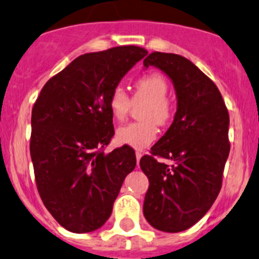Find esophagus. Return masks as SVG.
Wrapping results in <instances>:
<instances>
[{"label":"esophagus","mask_w":259,"mask_h":259,"mask_svg":"<svg viewBox=\"0 0 259 259\" xmlns=\"http://www.w3.org/2000/svg\"><path fill=\"white\" fill-rule=\"evenodd\" d=\"M141 157H142V153H141V152H136V159H137V166H138V164H140Z\"/></svg>","instance_id":"1"}]
</instances>
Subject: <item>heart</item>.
Wrapping results in <instances>:
<instances>
[{
	"mask_svg": "<svg viewBox=\"0 0 259 259\" xmlns=\"http://www.w3.org/2000/svg\"><path fill=\"white\" fill-rule=\"evenodd\" d=\"M167 93V81L158 73L146 74L136 81L132 102L145 103L140 110V118L143 121L119 127L116 132V141L119 145L143 149L156 140L157 128L154 123L162 126L172 116V106L166 98ZM108 108L114 121H123L128 114L131 100L121 86L112 90L108 98Z\"/></svg>",
	"mask_w": 259,
	"mask_h": 259,
	"instance_id": "heart-1",
	"label": "heart"
}]
</instances>
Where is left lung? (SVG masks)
I'll return each mask as SVG.
<instances>
[{
	"mask_svg": "<svg viewBox=\"0 0 259 259\" xmlns=\"http://www.w3.org/2000/svg\"><path fill=\"white\" fill-rule=\"evenodd\" d=\"M143 66L166 73L177 98L172 124L151 148L173 163L152 156L140 161L149 181L143 214L153 228L177 233L196 225L220 193L229 154V114L217 86L186 57L153 52Z\"/></svg>",
	"mask_w": 259,
	"mask_h": 259,
	"instance_id": "1",
	"label": "left lung"
}]
</instances>
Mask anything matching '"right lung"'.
<instances>
[{"mask_svg":"<svg viewBox=\"0 0 259 259\" xmlns=\"http://www.w3.org/2000/svg\"><path fill=\"white\" fill-rule=\"evenodd\" d=\"M147 53L121 46L79 56L45 84L32 108L30 152L37 189L67 231L102 227L135 169L136 154L128 146L110 153L102 148L114 135L112 90Z\"/></svg>","mask_w":259,"mask_h":259,"instance_id":"right-lung-1","label":"right lung"}]
</instances>
